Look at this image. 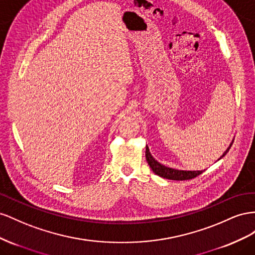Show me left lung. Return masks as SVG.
<instances>
[{
    "label": "left lung",
    "mask_w": 255,
    "mask_h": 255,
    "mask_svg": "<svg viewBox=\"0 0 255 255\" xmlns=\"http://www.w3.org/2000/svg\"><path fill=\"white\" fill-rule=\"evenodd\" d=\"M233 144V141L232 143L230 144V146L225 149V151L222 154V156L218 159L220 160L221 158H223L225 155H227V152L229 151V149L231 148ZM145 157H146V160L147 162L150 166V169L152 170V172H154L156 175L160 176V177H163V178H166V179H172V180H187V179H192L194 177H196L198 175H200V174H202L203 172H204L205 170H202V171H187V170H177V169H173V168H170V166H166L162 163H160L159 161H157V160L151 156L150 151H149V148L146 145V150H145Z\"/></svg>",
    "instance_id": "obj_1"
}]
</instances>
